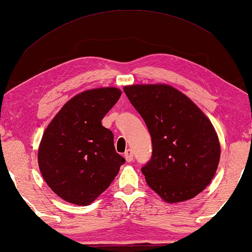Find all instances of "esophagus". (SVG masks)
I'll return each instance as SVG.
<instances>
[{
    "instance_id": "obj_1",
    "label": "esophagus",
    "mask_w": 252,
    "mask_h": 252,
    "mask_svg": "<svg viewBox=\"0 0 252 252\" xmlns=\"http://www.w3.org/2000/svg\"><path fill=\"white\" fill-rule=\"evenodd\" d=\"M125 159L127 162H132L133 161V152L130 149H127L125 152Z\"/></svg>"
}]
</instances>
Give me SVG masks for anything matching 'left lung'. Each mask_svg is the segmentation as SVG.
Masks as SVG:
<instances>
[{"mask_svg":"<svg viewBox=\"0 0 252 252\" xmlns=\"http://www.w3.org/2000/svg\"><path fill=\"white\" fill-rule=\"evenodd\" d=\"M124 91L152 136V158L141 169L147 184L169 204L194 198L212 182L220 161L211 120L169 84H133Z\"/></svg>","mask_w":252,"mask_h":252,"instance_id":"left-lung-1","label":"left lung"}]
</instances>
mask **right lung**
I'll return each mask as SVG.
<instances>
[{"label":"right lung","instance_id":"obj_1","mask_svg":"<svg viewBox=\"0 0 252 252\" xmlns=\"http://www.w3.org/2000/svg\"><path fill=\"white\" fill-rule=\"evenodd\" d=\"M122 96L118 88L86 90L61 107L45 129L38 148L41 176L64 201L87 206L118 175L125 158L116 152L104 116Z\"/></svg>","mask_w":252,"mask_h":252}]
</instances>
